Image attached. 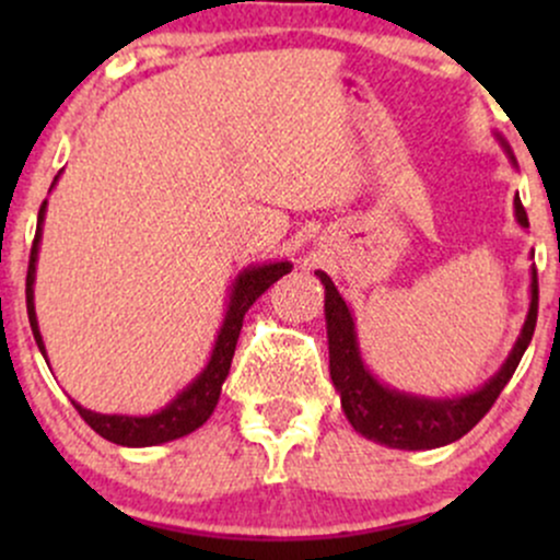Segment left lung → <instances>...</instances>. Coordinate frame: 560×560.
Instances as JSON below:
<instances>
[{
  "label": "left lung",
  "instance_id": "1",
  "mask_svg": "<svg viewBox=\"0 0 560 560\" xmlns=\"http://www.w3.org/2000/svg\"><path fill=\"white\" fill-rule=\"evenodd\" d=\"M505 155L516 165L508 141L494 133ZM516 208V221L522 229H529V218L522 199H513ZM320 284L326 289L324 313H326V337H329V374L334 387L339 392L342 410L347 421L352 423L358 434L365 440H374L378 445L397 447V450H432L450 445V442L460 440V436L471 432L477 423L485 419L487 410L492 408L498 395L511 382L513 371L532 342L537 324V268L532 266V284H529V313L518 334L516 345L508 352L505 363L490 382L481 384L479 389L466 392V395L453 397H427V395H410V392L392 389L389 384H382L371 374L361 355V345H358L355 316H352L350 305L337 292L334 281L324 271H316Z\"/></svg>",
  "mask_w": 560,
  "mask_h": 560
}]
</instances>
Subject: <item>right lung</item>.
<instances>
[{
    "label": "right lung",
    "instance_id": "1",
    "mask_svg": "<svg viewBox=\"0 0 560 560\" xmlns=\"http://www.w3.org/2000/svg\"><path fill=\"white\" fill-rule=\"evenodd\" d=\"M57 184V176L52 186ZM44 215H47V199L38 208V226L34 236V247H31V260H28V276H25V307H28V320L34 339L42 350L44 361L49 365L47 347H44L42 331H38L36 320V307H34V281H36V260H38V242H42V226ZM292 271V262L289 260H276V262H258V266H247L236 276L234 284L229 289V302H226V316H223L221 329H218L213 352H210V361L205 363V369L191 378L186 387L178 392L173 400L160 408L158 413L150 416H120V413H96V410L83 408L73 400L75 410L81 413V419L94 429L96 434L105 436L107 442L124 447H152L163 445V442L178 440V436L191 434L195 429L202 427L205 421L213 416L218 397H221V387L226 382L231 358H234L236 339H240L244 313L249 311L255 300L266 292L273 281H279L281 276Z\"/></svg>",
    "mask_w": 560,
    "mask_h": 560
}]
</instances>
